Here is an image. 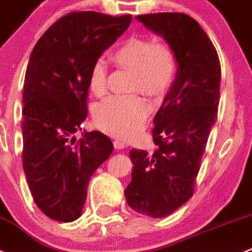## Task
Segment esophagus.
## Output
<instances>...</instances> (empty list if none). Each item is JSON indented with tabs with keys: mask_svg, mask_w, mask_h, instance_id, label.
I'll return each mask as SVG.
<instances>
[{
	"mask_svg": "<svg viewBox=\"0 0 252 252\" xmlns=\"http://www.w3.org/2000/svg\"><path fill=\"white\" fill-rule=\"evenodd\" d=\"M114 147H115V150H122V148L127 147V143L125 142L124 140H120V138H117V140L114 141Z\"/></svg>",
	"mask_w": 252,
	"mask_h": 252,
	"instance_id": "1",
	"label": "esophagus"
}]
</instances>
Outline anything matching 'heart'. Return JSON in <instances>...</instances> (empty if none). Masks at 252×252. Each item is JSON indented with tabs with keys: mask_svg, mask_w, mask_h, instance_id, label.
<instances>
[{
	"mask_svg": "<svg viewBox=\"0 0 252 252\" xmlns=\"http://www.w3.org/2000/svg\"><path fill=\"white\" fill-rule=\"evenodd\" d=\"M116 65L132 70L130 89L150 97L163 96L177 75V58L164 42H153L145 35H130L112 52ZM89 88L95 96L107 90V68L99 59L89 74ZM148 105L137 94L111 96L100 102L94 112L95 125L104 132L120 138H130L142 127L148 115Z\"/></svg>",
	"mask_w": 252,
	"mask_h": 252,
	"instance_id": "heart-1",
	"label": "heart"
}]
</instances>
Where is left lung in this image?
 <instances>
[{
	"label": "left lung",
	"mask_w": 252,
	"mask_h": 252,
	"mask_svg": "<svg viewBox=\"0 0 252 252\" xmlns=\"http://www.w3.org/2000/svg\"><path fill=\"white\" fill-rule=\"evenodd\" d=\"M137 20L167 40L178 70L153 119L156 150L130 151L132 179L125 196L140 214L164 218L194 194L203 153L218 117L221 68L212 40L188 14H141Z\"/></svg>",
	"instance_id": "obj_1"
}]
</instances>
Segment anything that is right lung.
Here are the masks:
<instances>
[{"label": "right lung", "instance_id": "obj_1", "mask_svg": "<svg viewBox=\"0 0 252 252\" xmlns=\"http://www.w3.org/2000/svg\"><path fill=\"white\" fill-rule=\"evenodd\" d=\"M132 21L94 11L70 12L53 23L31 54L23 85V171L37 207L50 219H78L94 172L110 157L99 131L70 138L88 115L89 74Z\"/></svg>", "mask_w": 252, "mask_h": 252}]
</instances>
